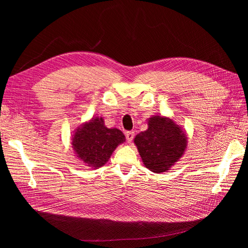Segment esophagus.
<instances>
[{"label":"esophagus","instance_id":"esophagus-1","mask_svg":"<svg viewBox=\"0 0 248 248\" xmlns=\"http://www.w3.org/2000/svg\"><path fill=\"white\" fill-rule=\"evenodd\" d=\"M125 136H126L127 141L131 142L132 140H133V138H134V131H127V132L125 133Z\"/></svg>","mask_w":248,"mask_h":248}]
</instances>
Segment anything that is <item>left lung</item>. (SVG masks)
Here are the masks:
<instances>
[{"label":"left lung","mask_w":248,"mask_h":248,"mask_svg":"<svg viewBox=\"0 0 248 248\" xmlns=\"http://www.w3.org/2000/svg\"><path fill=\"white\" fill-rule=\"evenodd\" d=\"M142 162L154 172L168 170L184 153L186 137L171 120L151 117L149 128L134 139Z\"/></svg>","instance_id":"left-lung-1"}]
</instances>
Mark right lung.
Returning <instances> with one entry per match:
<instances>
[{"instance_id":"right-lung-1","label":"right lung","mask_w":248,"mask_h":248,"mask_svg":"<svg viewBox=\"0 0 248 248\" xmlns=\"http://www.w3.org/2000/svg\"><path fill=\"white\" fill-rule=\"evenodd\" d=\"M125 136L118 128H108L102 118L92 119L78 129L72 139V147L78 157L89 167L99 168L108 161Z\"/></svg>"}]
</instances>
